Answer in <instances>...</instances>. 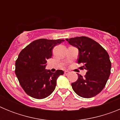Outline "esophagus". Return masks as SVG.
I'll return each instance as SVG.
<instances>
[{"label":"esophagus","mask_w":120,"mask_h":120,"mask_svg":"<svg viewBox=\"0 0 120 120\" xmlns=\"http://www.w3.org/2000/svg\"><path fill=\"white\" fill-rule=\"evenodd\" d=\"M68 73H69V71H64V73H65V75H67V74H68Z\"/></svg>","instance_id":"1"}]
</instances>
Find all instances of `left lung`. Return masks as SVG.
<instances>
[{
    "label": "left lung",
    "instance_id": "8db88e82",
    "mask_svg": "<svg viewBox=\"0 0 120 120\" xmlns=\"http://www.w3.org/2000/svg\"><path fill=\"white\" fill-rule=\"evenodd\" d=\"M70 45L79 50L78 64L81 69L86 70L84 77L78 75V79L71 83L74 91L83 98L96 96L105 86L111 74V62L106 50L96 41L86 37L66 39Z\"/></svg>",
    "mask_w": 120,
    "mask_h": 120
}]
</instances>
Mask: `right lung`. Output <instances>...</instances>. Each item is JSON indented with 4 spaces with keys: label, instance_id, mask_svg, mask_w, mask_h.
<instances>
[{
    "label": "right lung",
    "instance_id": "add662e5",
    "mask_svg": "<svg viewBox=\"0 0 120 120\" xmlns=\"http://www.w3.org/2000/svg\"><path fill=\"white\" fill-rule=\"evenodd\" d=\"M64 40L39 39L32 42L19 53L15 61V73L25 93L37 99H43L53 92L56 80L64 71L55 73L45 70L47 59L52 56L55 46Z\"/></svg>",
    "mask_w": 120,
    "mask_h": 120
}]
</instances>
